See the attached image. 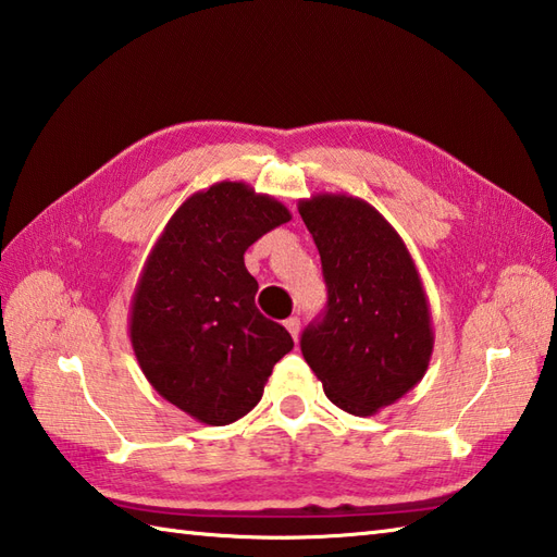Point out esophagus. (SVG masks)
<instances>
[{"mask_svg":"<svg viewBox=\"0 0 557 557\" xmlns=\"http://www.w3.org/2000/svg\"><path fill=\"white\" fill-rule=\"evenodd\" d=\"M283 324H286L288 334L295 338V342H298V336H300V320H298V317H288V320Z\"/></svg>","mask_w":557,"mask_h":557,"instance_id":"obj_1","label":"esophagus"}]
</instances>
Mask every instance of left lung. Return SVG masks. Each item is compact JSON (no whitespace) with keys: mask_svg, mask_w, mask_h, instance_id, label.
Returning <instances> with one entry per match:
<instances>
[{"mask_svg":"<svg viewBox=\"0 0 557 557\" xmlns=\"http://www.w3.org/2000/svg\"><path fill=\"white\" fill-rule=\"evenodd\" d=\"M320 249L326 314L305 329L302 356L329 401L372 416L428 372L435 332L430 302L401 235L366 199L320 191L298 201Z\"/></svg>","mask_w":557,"mask_h":557,"instance_id":"left-lung-1","label":"left lung"}]
</instances>
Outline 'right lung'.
<instances>
[{"label":"right lung","instance_id":"1","mask_svg":"<svg viewBox=\"0 0 557 557\" xmlns=\"http://www.w3.org/2000/svg\"><path fill=\"white\" fill-rule=\"evenodd\" d=\"M290 211L245 183L221 180L180 203L136 281L129 342L165 401L203 425L252 411L290 334L257 310L247 247Z\"/></svg>","mask_w":557,"mask_h":557}]
</instances>
